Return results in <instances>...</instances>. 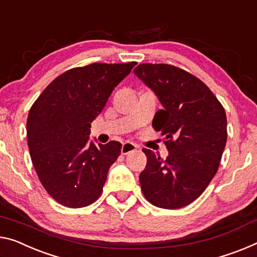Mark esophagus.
I'll list each match as a JSON object with an SVG mask.
<instances>
[{
	"label": "esophagus",
	"instance_id": "esophagus-1",
	"mask_svg": "<svg viewBox=\"0 0 257 257\" xmlns=\"http://www.w3.org/2000/svg\"><path fill=\"white\" fill-rule=\"evenodd\" d=\"M137 149V145H134L133 142H124L123 146H121V154L123 155H127V154L134 152Z\"/></svg>",
	"mask_w": 257,
	"mask_h": 257
}]
</instances>
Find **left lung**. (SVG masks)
Returning <instances> with one entry per match:
<instances>
[{"label":"left lung","mask_w":257,"mask_h":257,"mask_svg":"<svg viewBox=\"0 0 257 257\" xmlns=\"http://www.w3.org/2000/svg\"><path fill=\"white\" fill-rule=\"evenodd\" d=\"M133 72L163 105L153 127L165 136L169 151L162 160L144 149L141 191L154 206L183 208L202 194L218 170L227 139L225 110L200 79L177 66L145 63Z\"/></svg>","instance_id":"obj_1"}]
</instances>
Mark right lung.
<instances>
[{"mask_svg":"<svg viewBox=\"0 0 257 257\" xmlns=\"http://www.w3.org/2000/svg\"><path fill=\"white\" fill-rule=\"evenodd\" d=\"M136 64L93 63L65 71L31 108L26 124L31 159L42 186L63 206L86 207L101 195L121 144L89 141L90 123Z\"/></svg>","mask_w":257,"mask_h":257,"instance_id":"add662e5","label":"right lung"}]
</instances>
